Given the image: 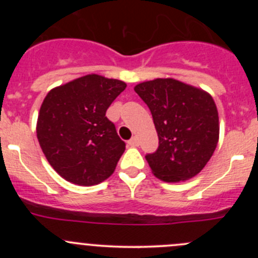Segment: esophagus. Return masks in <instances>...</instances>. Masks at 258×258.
<instances>
[{"label":"esophagus","mask_w":258,"mask_h":258,"mask_svg":"<svg viewBox=\"0 0 258 258\" xmlns=\"http://www.w3.org/2000/svg\"><path fill=\"white\" fill-rule=\"evenodd\" d=\"M128 145L131 146V147H137V146L140 145V141H139V139H137L136 136H134V137H132V139L130 140V141H128Z\"/></svg>","instance_id":"1"}]
</instances>
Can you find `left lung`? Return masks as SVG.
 I'll use <instances>...</instances> for the list:
<instances>
[{"instance_id": "obj_1", "label": "left lung", "mask_w": 258, "mask_h": 258, "mask_svg": "<svg viewBox=\"0 0 258 258\" xmlns=\"http://www.w3.org/2000/svg\"><path fill=\"white\" fill-rule=\"evenodd\" d=\"M153 117L158 148L146 156L161 181L181 182L199 175L217 147L218 111L202 88L175 79H156L135 86Z\"/></svg>"}]
</instances>
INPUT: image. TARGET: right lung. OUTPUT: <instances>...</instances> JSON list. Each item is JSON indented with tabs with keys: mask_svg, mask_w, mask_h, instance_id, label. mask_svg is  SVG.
<instances>
[{
	"mask_svg": "<svg viewBox=\"0 0 258 258\" xmlns=\"http://www.w3.org/2000/svg\"><path fill=\"white\" fill-rule=\"evenodd\" d=\"M126 86L91 74L46 95L36 132L43 155L62 178L95 186L112 175L126 145L106 111Z\"/></svg>",
	"mask_w": 258,
	"mask_h": 258,
	"instance_id": "obj_1",
	"label": "right lung"
}]
</instances>
